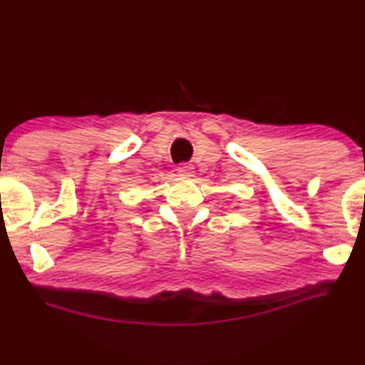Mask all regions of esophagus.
Returning a JSON list of instances; mask_svg holds the SVG:
<instances>
[{
	"label": "esophagus",
	"mask_w": 365,
	"mask_h": 365,
	"mask_svg": "<svg viewBox=\"0 0 365 365\" xmlns=\"http://www.w3.org/2000/svg\"><path fill=\"white\" fill-rule=\"evenodd\" d=\"M177 172L180 177H192L193 167L190 165V163H182V165L177 167Z\"/></svg>",
	"instance_id": "esophagus-1"
}]
</instances>
